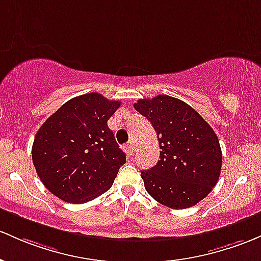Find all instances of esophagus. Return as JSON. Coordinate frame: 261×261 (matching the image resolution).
<instances>
[{"mask_svg": "<svg viewBox=\"0 0 261 261\" xmlns=\"http://www.w3.org/2000/svg\"><path fill=\"white\" fill-rule=\"evenodd\" d=\"M125 152L128 154V156H131V154H134L135 152V147H134V144H127L125 146Z\"/></svg>", "mask_w": 261, "mask_h": 261, "instance_id": "1", "label": "esophagus"}]
</instances>
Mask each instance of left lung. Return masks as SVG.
Instances as JSON below:
<instances>
[{"instance_id": "8db88e82", "label": "left lung", "mask_w": 261, "mask_h": 261, "mask_svg": "<svg viewBox=\"0 0 261 261\" xmlns=\"http://www.w3.org/2000/svg\"><path fill=\"white\" fill-rule=\"evenodd\" d=\"M134 108L151 121L161 148L156 165L141 171L147 193L172 210L196 205L220 176L222 150L214 130L193 108L173 96L140 99Z\"/></svg>"}]
</instances>
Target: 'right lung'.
Here are the masks:
<instances>
[{
  "label": "right lung",
  "mask_w": 261,
  "mask_h": 261,
  "mask_svg": "<svg viewBox=\"0 0 261 261\" xmlns=\"http://www.w3.org/2000/svg\"><path fill=\"white\" fill-rule=\"evenodd\" d=\"M121 102L98 93L63 104L37 131L32 160L50 193L68 203H87L113 186L126 156L108 127Z\"/></svg>",
  "instance_id": "add662e5"
}]
</instances>
